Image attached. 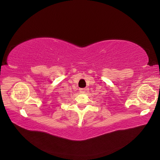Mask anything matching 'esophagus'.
Masks as SVG:
<instances>
[{
    "instance_id": "obj_1",
    "label": "esophagus",
    "mask_w": 160,
    "mask_h": 160,
    "mask_svg": "<svg viewBox=\"0 0 160 160\" xmlns=\"http://www.w3.org/2000/svg\"><path fill=\"white\" fill-rule=\"evenodd\" d=\"M85 90H86V89H85V88H81V89H79L81 93H84V92H85Z\"/></svg>"
}]
</instances>
